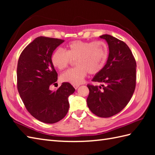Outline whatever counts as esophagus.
I'll use <instances>...</instances> for the list:
<instances>
[{"label": "esophagus", "instance_id": "esophagus-1", "mask_svg": "<svg viewBox=\"0 0 155 155\" xmlns=\"http://www.w3.org/2000/svg\"><path fill=\"white\" fill-rule=\"evenodd\" d=\"M79 86H80V84H73V87L75 89H77V88L79 87Z\"/></svg>", "mask_w": 155, "mask_h": 155}]
</instances>
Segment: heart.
I'll return each instance as SVG.
<instances>
[{"mask_svg":"<svg viewBox=\"0 0 155 155\" xmlns=\"http://www.w3.org/2000/svg\"><path fill=\"white\" fill-rule=\"evenodd\" d=\"M64 51L57 48L52 52L51 62L60 71L68 67L72 60L76 59L77 67L61 75V80L73 84L83 83L88 72L96 74L100 72L106 64L108 51L103 41L84 42L74 41L65 47Z\"/></svg>","mask_w":155,"mask_h":155,"instance_id":"b5f03b06","label":"heart"}]
</instances>
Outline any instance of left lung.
I'll return each instance as SVG.
<instances>
[{
  "instance_id": "left-lung-1",
  "label": "left lung",
  "mask_w": 155,
  "mask_h": 155,
  "mask_svg": "<svg viewBox=\"0 0 155 155\" xmlns=\"http://www.w3.org/2000/svg\"><path fill=\"white\" fill-rule=\"evenodd\" d=\"M108 46V57L104 67L95 74L93 81L101 86L88 84V107L99 117L108 118L127 106L136 86L137 64L126 43L109 35L100 36Z\"/></svg>"
}]
</instances>
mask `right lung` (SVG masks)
<instances>
[{
    "label": "right lung",
    "instance_id": "1",
    "mask_svg": "<svg viewBox=\"0 0 155 155\" xmlns=\"http://www.w3.org/2000/svg\"><path fill=\"white\" fill-rule=\"evenodd\" d=\"M64 42L58 38L38 37L26 47L17 65V88L27 110L42 123L53 124L62 119L69 108L68 97L75 89L62 83L57 90V72L51 62L52 52Z\"/></svg>",
    "mask_w": 155,
    "mask_h": 155
}]
</instances>
